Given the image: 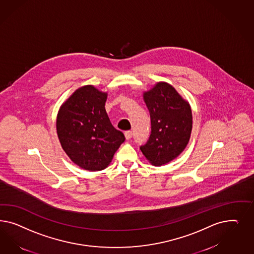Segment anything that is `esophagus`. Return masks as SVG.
Segmentation results:
<instances>
[{"label":"esophagus","instance_id":"1","mask_svg":"<svg viewBox=\"0 0 254 254\" xmlns=\"http://www.w3.org/2000/svg\"><path fill=\"white\" fill-rule=\"evenodd\" d=\"M125 137L127 139H130L131 137H132V132L131 131H126L125 132Z\"/></svg>","mask_w":254,"mask_h":254}]
</instances>
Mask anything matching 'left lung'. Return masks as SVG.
<instances>
[{"mask_svg":"<svg viewBox=\"0 0 254 254\" xmlns=\"http://www.w3.org/2000/svg\"><path fill=\"white\" fill-rule=\"evenodd\" d=\"M151 117L152 131L140 150L154 166L166 165L184 152L191 137L192 110L177 90L166 82H158L143 93Z\"/></svg>","mask_w":254,"mask_h":254,"instance_id":"8db88e82","label":"left lung"}]
</instances>
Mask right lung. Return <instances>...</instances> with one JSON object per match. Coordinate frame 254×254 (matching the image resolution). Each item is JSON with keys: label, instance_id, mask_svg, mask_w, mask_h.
Instances as JSON below:
<instances>
[{"label": "right lung", "instance_id": "right-lung-1", "mask_svg": "<svg viewBox=\"0 0 254 254\" xmlns=\"http://www.w3.org/2000/svg\"><path fill=\"white\" fill-rule=\"evenodd\" d=\"M107 92L91 85L76 89L62 103L57 116V133L62 149L81 169H106L125 141L105 110Z\"/></svg>", "mask_w": 254, "mask_h": 254}]
</instances>
